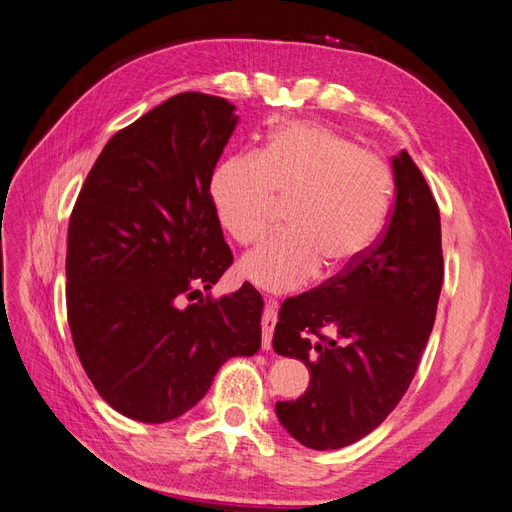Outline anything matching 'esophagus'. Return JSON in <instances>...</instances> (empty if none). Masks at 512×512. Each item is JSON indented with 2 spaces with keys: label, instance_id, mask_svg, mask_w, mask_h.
<instances>
[{
  "label": "esophagus",
  "instance_id": "1",
  "mask_svg": "<svg viewBox=\"0 0 512 512\" xmlns=\"http://www.w3.org/2000/svg\"><path fill=\"white\" fill-rule=\"evenodd\" d=\"M275 322H277V303L273 299H269L265 303V312H262V348H265V350L271 348V337H273Z\"/></svg>",
  "mask_w": 512,
  "mask_h": 512
}]
</instances>
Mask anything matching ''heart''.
Segmentation results:
<instances>
[{
    "label": "heart",
    "instance_id": "obj_1",
    "mask_svg": "<svg viewBox=\"0 0 512 512\" xmlns=\"http://www.w3.org/2000/svg\"><path fill=\"white\" fill-rule=\"evenodd\" d=\"M391 168L378 153L316 123H288L254 153L228 158L211 179L213 205L239 243L258 241L277 203L288 226L241 258L265 290H294L322 265L342 271L376 243L391 203Z\"/></svg>",
    "mask_w": 512,
    "mask_h": 512
}]
</instances>
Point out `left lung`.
Masks as SVG:
<instances>
[{
  "instance_id": "8db88e82",
  "label": "left lung",
  "mask_w": 512,
  "mask_h": 512,
  "mask_svg": "<svg viewBox=\"0 0 512 512\" xmlns=\"http://www.w3.org/2000/svg\"><path fill=\"white\" fill-rule=\"evenodd\" d=\"M393 175L395 203L376 243L277 314L273 350L301 359L312 380L275 412L316 451L365 438L395 410L436 320L444 277L438 203L408 151L393 158Z\"/></svg>"
}]
</instances>
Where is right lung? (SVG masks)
<instances>
[{"mask_svg": "<svg viewBox=\"0 0 512 512\" xmlns=\"http://www.w3.org/2000/svg\"><path fill=\"white\" fill-rule=\"evenodd\" d=\"M232 111L198 91L151 108L104 145L70 215L72 342L100 397L134 421H173L228 359L260 350L252 284L183 307L232 265L209 192Z\"/></svg>", "mask_w": 512, "mask_h": 512, "instance_id": "add662e5", "label": "right lung"}]
</instances>
